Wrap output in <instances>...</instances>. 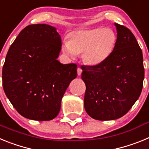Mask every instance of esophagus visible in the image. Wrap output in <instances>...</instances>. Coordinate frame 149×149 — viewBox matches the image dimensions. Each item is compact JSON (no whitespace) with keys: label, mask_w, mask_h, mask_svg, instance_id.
<instances>
[{"label":"esophagus","mask_w":149,"mask_h":149,"mask_svg":"<svg viewBox=\"0 0 149 149\" xmlns=\"http://www.w3.org/2000/svg\"><path fill=\"white\" fill-rule=\"evenodd\" d=\"M77 74H78V75H81V73H82V69H81V68H77Z\"/></svg>","instance_id":"esophagus-1"}]
</instances>
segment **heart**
I'll return each instance as SVG.
<instances>
[{"label":"heart","mask_w":149,"mask_h":149,"mask_svg":"<svg viewBox=\"0 0 149 149\" xmlns=\"http://www.w3.org/2000/svg\"><path fill=\"white\" fill-rule=\"evenodd\" d=\"M116 40V34L109 27L74 30L68 35V42L63 43V51L72 58L81 53L84 63L96 66L110 57Z\"/></svg>","instance_id":"b5f03b06"}]
</instances>
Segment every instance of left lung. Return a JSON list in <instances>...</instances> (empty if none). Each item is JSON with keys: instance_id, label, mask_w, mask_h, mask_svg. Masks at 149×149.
Instances as JSON below:
<instances>
[{"instance_id": "8db88e82", "label": "left lung", "mask_w": 149, "mask_h": 149, "mask_svg": "<svg viewBox=\"0 0 149 149\" xmlns=\"http://www.w3.org/2000/svg\"><path fill=\"white\" fill-rule=\"evenodd\" d=\"M114 25L116 45L110 57L96 66L81 67L86 84L84 108L96 120H114L125 115L143 89L141 48L131 30L119 24Z\"/></svg>"}]
</instances>
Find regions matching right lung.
Returning a JSON list of instances; mask_svg holds the SVG:
<instances>
[{
    "mask_svg": "<svg viewBox=\"0 0 149 149\" xmlns=\"http://www.w3.org/2000/svg\"><path fill=\"white\" fill-rule=\"evenodd\" d=\"M61 46L56 27L46 24L26 27L10 46L3 66V87L22 116L49 121L58 115L77 67L57 60Z\"/></svg>",
    "mask_w": 149,
    "mask_h": 149,
    "instance_id": "1",
    "label": "right lung"
}]
</instances>
